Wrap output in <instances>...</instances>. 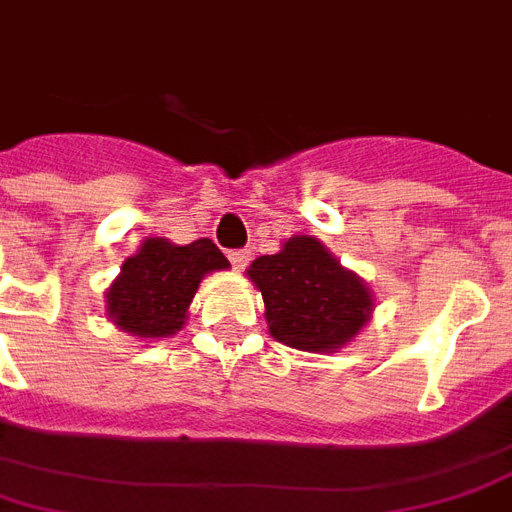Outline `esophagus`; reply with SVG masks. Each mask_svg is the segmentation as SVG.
I'll return each instance as SVG.
<instances>
[{
	"mask_svg": "<svg viewBox=\"0 0 512 512\" xmlns=\"http://www.w3.org/2000/svg\"><path fill=\"white\" fill-rule=\"evenodd\" d=\"M231 263H233V268H247L249 265V260H252V252H249V249H236V252H231Z\"/></svg>",
	"mask_w": 512,
	"mask_h": 512,
	"instance_id": "34e87169",
	"label": "esophagus"
}]
</instances>
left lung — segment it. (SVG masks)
Masks as SVG:
<instances>
[{
  "mask_svg": "<svg viewBox=\"0 0 512 512\" xmlns=\"http://www.w3.org/2000/svg\"><path fill=\"white\" fill-rule=\"evenodd\" d=\"M260 289L273 340L308 353H337L372 321L374 292L316 236L281 241L247 268Z\"/></svg>",
  "mask_w": 512,
  "mask_h": 512,
  "instance_id": "1",
  "label": "left lung"
}]
</instances>
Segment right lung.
<instances>
[{"mask_svg":"<svg viewBox=\"0 0 512 512\" xmlns=\"http://www.w3.org/2000/svg\"><path fill=\"white\" fill-rule=\"evenodd\" d=\"M231 263L212 239L172 244L151 236L127 257L106 289V316L116 329L138 340H164L185 327L201 279L228 271Z\"/></svg>","mask_w":512,"mask_h":512,"instance_id":"1","label":"right lung"}]
</instances>
